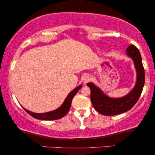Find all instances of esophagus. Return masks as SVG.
<instances>
[{
	"label": "esophagus",
	"instance_id": "esophagus-1",
	"mask_svg": "<svg viewBox=\"0 0 155 155\" xmlns=\"http://www.w3.org/2000/svg\"><path fill=\"white\" fill-rule=\"evenodd\" d=\"M90 80H91V77L90 75H85L83 78V82L84 84H86V83H87V82L90 81Z\"/></svg>",
	"mask_w": 155,
	"mask_h": 155
}]
</instances>
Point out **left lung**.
Wrapping results in <instances>:
<instances>
[{"label":"left lung","instance_id":"8db88e82","mask_svg":"<svg viewBox=\"0 0 155 155\" xmlns=\"http://www.w3.org/2000/svg\"><path fill=\"white\" fill-rule=\"evenodd\" d=\"M126 55L133 59L137 73L136 83L128 94L120 98H111L107 96L92 82L87 84L91 90L90 99L93 107L102 115L114 116L129 111L136 104L141 95L145 84V70L140 53L134 45L130 44L127 48Z\"/></svg>","mask_w":155,"mask_h":155}]
</instances>
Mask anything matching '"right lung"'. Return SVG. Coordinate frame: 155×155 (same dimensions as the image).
Returning <instances> with one entry per match:
<instances>
[{"label": "right lung", "mask_w": 155, "mask_h": 155, "mask_svg": "<svg viewBox=\"0 0 155 155\" xmlns=\"http://www.w3.org/2000/svg\"><path fill=\"white\" fill-rule=\"evenodd\" d=\"M82 87V85H79L75 89H74L73 91H71L69 93V94L68 95L66 98H65L64 102L63 103V104L58 109L54 110V111H51L49 112H46V113L43 114H37V113H33L30 111L25 109V108H23L29 115L32 116V117L37 118V119L39 120H57L59 118H61L63 117L68 112L70 107H71V103H72V99H73V97L76 94V93L78 92V90Z\"/></svg>", "instance_id": "obj_1"}]
</instances>
